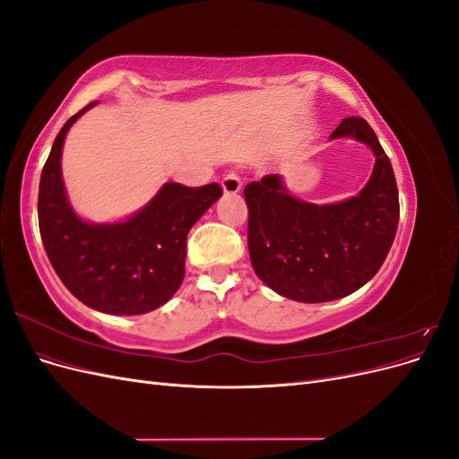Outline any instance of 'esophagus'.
<instances>
[{"label": "esophagus", "instance_id": "obj_1", "mask_svg": "<svg viewBox=\"0 0 459 459\" xmlns=\"http://www.w3.org/2000/svg\"><path fill=\"white\" fill-rule=\"evenodd\" d=\"M221 189H224V193H228V195H235V193H239L241 191L239 176L235 172L224 174V178H221Z\"/></svg>", "mask_w": 459, "mask_h": 459}]
</instances>
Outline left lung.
Wrapping results in <instances>:
<instances>
[{
    "mask_svg": "<svg viewBox=\"0 0 459 459\" xmlns=\"http://www.w3.org/2000/svg\"><path fill=\"white\" fill-rule=\"evenodd\" d=\"M352 137L375 155L369 182L341 203L314 204L290 195L280 174L245 187L248 255L260 280L299 302L342 299L379 272L394 241L400 204L391 160L359 117L344 118L331 140Z\"/></svg>",
    "mask_w": 459,
    "mask_h": 459,
    "instance_id": "1",
    "label": "left lung"
}]
</instances>
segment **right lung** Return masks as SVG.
<instances>
[{
	"mask_svg": "<svg viewBox=\"0 0 459 459\" xmlns=\"http://www.w3.org/2000/svg\"><path fill=\"white\" fill-rule=\"evenodd\" d=\"M93 105L68 118L55 137L39 178V235L53 270L80 302L115 316L147 314L182 285L187 233L221 197V187L169 182L128 220H82L66 197L61 152L66 132Z\"/></svg>",
	"mask_w": 459,
	"mask_h": 459,
	"instance_id": "right-lung-1",
	"label": "right lung"
}]
</instances>
